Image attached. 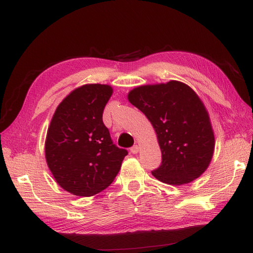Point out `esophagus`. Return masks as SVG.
Here are the masks:
<instances>
[{
  "label": "esophagus",
  "instance_id": "1",
  "mask_svg": "<svg viewBox=\"0 0 253 253\" xmlns=\"http://www.w3.org/2000/svg\"><path fill=\"white\" fill-rule=\"evenodd\" d=\"M130 152L132 154H137L138 152H139V146L136 144V145H133V146H131L130 148Z\"/></svg>",
  "mask_w": 253,
  "mask_h": 253
}]
</instances>
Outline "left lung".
<instances>
[{
  "mask_svg": "<svg viewBox=\"0 0 253 253\" xmlns=\"http://www.w3.org/2000/svg\"><path fill=\"white\" fill-rule=\"evenodd\" d=\"M128 100L153 125L162 164L152 174L164 183H190L211 162L214 136L204 103L191 87L178 81L145 85L128 93Z\"/></svg>",
  "mask_w": 253,
  "mask_h": 253,
  "instance_id": "left-lung-1",
  "label": "left lung"
}]
</instances>
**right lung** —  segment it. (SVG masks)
Here are the masks:
<instances>
[{"instance_id":"right-lung-1","label":"right lung","mask_w":253,"mask_h":253,"mask_svg":"<svg viewBox=\"0 0 253 253\" xmlns=\"http://www.w3.org/2000/svg\"><path fill=\"white\" fill-rule=\"evenodd\" d=\"M109 85L76 88L58 105L47 130L45 156L63 190L92 196L112 183L127 150L116 146L102 121L112 96Z\"/></svg>"}]
</instances>
